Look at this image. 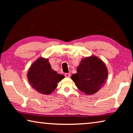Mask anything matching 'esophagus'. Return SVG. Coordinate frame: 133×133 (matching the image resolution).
<instances>
[{
	"label": "esophagus",
	"mask_w": 133,
	"mask_h": 133,
	"mask_svg": "<svg viewBox=\"0 0 133 133\" xmlns=\"http://www.w3.org/2000/svg\"><path fill=\"white\" fill-rule=\"evenodd\" d=\"M64 76H65V77H70L71 76V74L70 73H65L64 74Z\"/></svg>",
	"instance_id": "esophagus-1"
}]
</instances>
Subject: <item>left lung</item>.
<instances>
[{"label":"left lung","mask_w":133,"mask_h":133,"mask_svg":"<svg viewBox=\"0 0 133 133\" xmlns=\"http://www.w3.org/2000/svg\"><path fill=\"white\" fill-rule=\"evenodd\" d=\"M107 76V69L102 60L96 56H90L82 60L77 73L71 76V79L80 91L90 95L101 89Z\"/></svg>","instance_id":"obj_1"}]
</instances>
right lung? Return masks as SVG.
<instances>
[{"label": "right lung", "mask_w": 133, "mask_h": 133, "mask_svg": "<svg viewBox=\"0 0 133 133\" xmlns=\"http://www.w3.org/2000/svg\"><path fill=\"white\" fill-rule=\"evenodd\" d=\"M64 76L51 69L48 59L40 57L29 69L28 78L30 84L40 93L49 94Z\"/></svg>", "instance_id": "add662e5"}]
</instances>
